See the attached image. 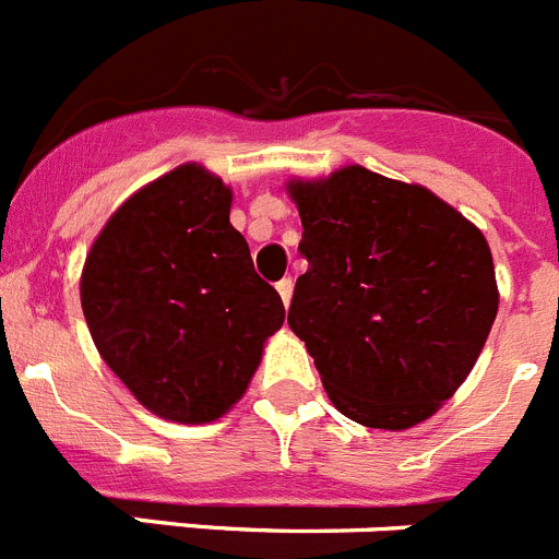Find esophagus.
I'll list each match as a JSON object with an SVG mask.
<instances>
[{
  "label": "esophagus",
  "instance_id": "1",
  "mask_svg": "<svg viewBox=\"0 0 559 559\" xmlns=\"http://www.w3.org/2000/svg\"><path fill=\"white\" fill-rule=\"evenodd\" d=\"M275 289H278L281 300H284V307H289V300H293V289H295L293 278H281L278 284H275Z\"/></svg>",
  "mask_w": 559,
  "mask_h": 559
}]
</instances>
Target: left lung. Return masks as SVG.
<instances>
[{"label":"left lung","mask_w":559,"mask_h":559,"mask_svg":"<svg viewBox=\"0 0 559 559\" xmlns=\"http://www.w3.org/2000/svg\"><path fill=\"white\" fill-rule=\"evenodd\" d=\"M309 270L289 329L340 414L405 430L473 371L498 314L484 233L421 186L346 165L286 186Z\"/></svg>","instance_id":"1"}]
</instances>
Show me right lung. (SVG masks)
<instances>
[{"label": "right lung", "instance_id": "right-lung-1", "mask_svg": "<svg viewBox=\"0 0 559 559\" xmlns=\"http://www.w3.org/2000/svg\"><path fill=\"white\" fill-rule=\"evenodd\" d=\"M233 191L202 165L154 179L86 255L81 307L106 366L159 419L205 425L245 396L284 304L230 225Z\"/></svg>", "mask_w": 559, "mask_h": 559}]
</instances>
